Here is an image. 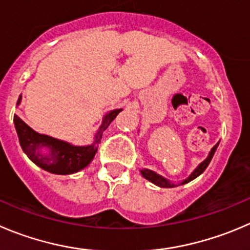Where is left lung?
I'll list each match as a JSON object with an SVG mask.
<instances>
[{"instance_id": "left-lung-1", "label": "left lung", "mask_w": 250, "mask_h": 250, "mask_svg": "<svg viewBox=\"0 0 250 250\" xmlns=\"http://www.w3.org/2000/svg\"><path fill=\"white\" fill-rule=\"evenodd\" d=\"M217 146H218V144H216L215 146H213L212 148H211V151H210V153H208V158H206L205 161H204V162H201L200 165L198 166V167L195 168L194 172H192L191 174H190L189 177L187 178V179L183 180L182 183H179V184H173L172 182H169V180H168V179L163 178L162 175L157 174V173L153 172V170L146 169V168L141 169V174H142V177L146 178L147 180H149V182H151V183L156 184L157 187H161V188H174V187H177V185L187 184V183H189V182H191V180H194L195 178H198L199 175L201 174V173H204V170H205L206 168H208V166L210 165L211 159H212L213 154H215L216 149H217Z\"/></svg>"}]
</instances>
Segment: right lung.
<instances>
[{"label": "right lung", "instance_id": "obj_1", "mask_svg": "<svg viewBox=\"0 0 250 250\" xmlns=\"http://www.w3.org/2000/svg\"><path fill=\"white\" fill-rule=\"evenodd\" d=\"M22 96H20L17 105H20ZM123 109L109 111L103 118L102 125L97 131L94 142L88 146H73L62 140L54 139L47 135L39 134L29 127L22 119L14 114V126L20 144L24 153L33 163L52 174H72L83 169L91 163L97 153V145L101 142L103 132L110 125Z\"/></svg>", "mask_w": 250, "mask_h": 250}]
</instances>
